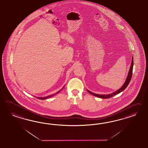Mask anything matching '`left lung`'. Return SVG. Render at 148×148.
Instances as JSON below:
<instances>
[{
  "mask_svg": "<svg viewBox=\"0 0 148 148\" xmlns=\"http://www.w3.org/2000/svg\"><path fill=\"white\" fill-rule=\"evenodd\" d=\"M133 66H134V58H132V62H131V64L130 70H129V74H128V75H127V77L126 78L125 82L124 84L121 87V88L119 90H117L115 92L111 93V94H107V95H103H103H100V94H94V93L90 92L89 90H88V92L90 93V94H91L92 95H93L95 96V97H99V98H101L103 99L110 98H111L112 97H113L115 95L119 94V93H121L123 90H125L126 88V87L129 84L131 79V77H132V75Z\"/></svg>",
  "mask_w": 148,
  "mask_h": 148,
  "instance_id": "1",
  "label": "left lung"
}]
</instances>
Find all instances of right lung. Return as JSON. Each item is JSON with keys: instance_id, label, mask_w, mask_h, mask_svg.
Returning a JSON list of instances; mask_svg holds the SVG:
<instances>
[{"instance_id": "obj_1", "label": "right lung", "mask_w": 148, "mask_h": 148, "mask_svg": "<svg viewBox=\"0 0 148 148\" xmlns=\"http://www.w3.org/2000/svg\"><path fill=\"white\" fill-rule=\"evenodd\" d=\"M58 92H60V91L58 92H57L56 93H58ZM56 93L53 94V95H49V96H48V97H42H42H37V98L39 99H40V100H44V99H45L48 98H49V97L53 96V95H55Z\"/></svg>"}]
</instances>
